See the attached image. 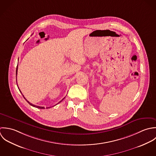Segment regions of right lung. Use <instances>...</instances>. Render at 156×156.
I'll return each mask as SVG.
<instances>
[{
    "instance_id": "right-lung-1",
    "label": "right lung",
    "mask_w": 156,
    "mask_h": 156,
    "mask_svg": "<svg viewBox=\"0 0 156 156\" xmlns=\"http://www.w3.org/2000/svg\"><path fill=\"white\" fill-rule=\"evenodd\" d=\"M17 69H18V65H17V68H16V76H17ZM18 89H19V87H18ZM19 90H20V89H19ZM20 92H21V91H20ZM21 94H22V92H21ZM22 95H23V94H22ZM23 96L24 97V96H23ZM24 98H25V100H26V101H27V102H28V104H30L31 105H32V107H36V108H41V109H43V108H44V107H40V106H37V105H35L32 104H31V102H29V101H28V100H27V99H26V98H25V97H24ZM64 98H65V97H64V98H63L62 99V101H60L59 102H58V103H57V104H58L60 103V102H61L62 101V100H63V99H64ZM57 104H56V105H57ZM54 106H55V105H54ZM54 106H53V107H54ZM51 108V107H46V108Z\"/></svg>"
}]
</instances>
